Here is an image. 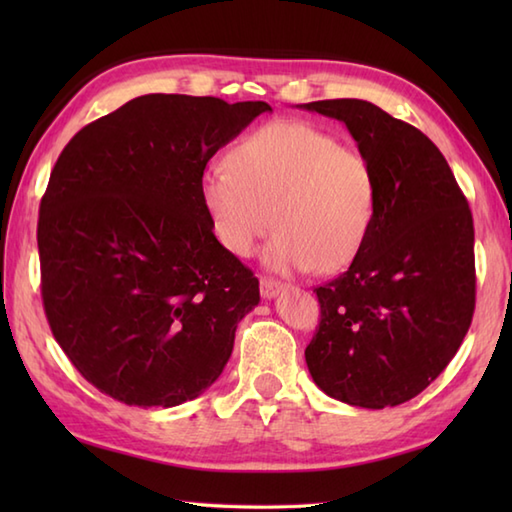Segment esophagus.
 <instances>
[{
    "label": "esophagus",
    "instance_id": "obj_1",
    "mask_svg": "<svg viewBox=\"0 0 512 512\" xmlns=\"http://www.w3.org/2000/svg\"><path fill=\"white\" fill-rule=\"evenodd\" d=\"M284 288V284H279V281L275 279H266L262 277V281H259V292H262L264 299H273L279 295V290Z\"/></svg>",
    "mask_w": 512,
    "mask_h": 512
}]
</instances>
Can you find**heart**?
<instances>
[{
    "label": "heart",
    "instance_id": "obj_1",
    "mask_svg": "<svg viewBox=\"0 0 512 512\" xmlns=\"http://www.w3.org/2000/svg\"><path fill=\"white\" fill-rule=\"evenodd\" d=\"M376 198L374 169L358 151L297 121L257 127L233 147L228 165H209L200 176L220 246L250 257L275 224L264 259L279 273L328 275L350 266L372 231Z\"/></svg>",
    "mask_w": 512,
    "mask_h": 512
}]
</instances>
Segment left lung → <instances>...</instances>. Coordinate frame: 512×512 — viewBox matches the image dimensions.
Masks as SVG:
<instances>
[{"mask_svg":"<svg viewBox=\"0 0 512 512\" xmlns=\"http://www.w3.org/2000/svg\"><path fill=\"white\" fill-rule=\"evenodd\" d=\"M308 112L350 129L378 187L361 253L317 288L310 376L354 407L418 396L460 350L475 310L473 215L449 162L420 129L358 99L314 101Z\"/></svg>","mask_w":512,"mask_h":512,"instance_id":"1","label":"left lung"}]
</instances>
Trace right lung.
I'll return each instance as SVG.
<instances>
[{
    "label": "right lung",
    "mask_w": 512,
    "mask_h": 512,
    "mask_svg": "<svg viewBox=\"0 0 512 512\" xmlns=\"http://www.w3.org/2000/svg\"><path fill=\"white\" fill-rule=\"evenodd\" d=\"M264 112L145 94L61 151L39 209L41 297L61 350L103 394L176 407L222 374L259 281L213 237L200 176Z\"/></svg>",
    "instance_id": "right-lung-1"
}]
</instances>
